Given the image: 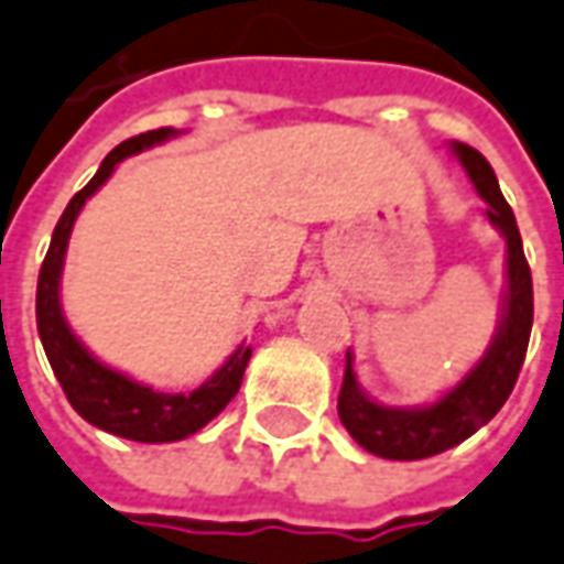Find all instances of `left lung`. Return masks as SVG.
Returning <instances> with one entry per match:
<instances>
[{"label": "left lung", "instance_id": "obj_1", "mask_svg": "<svg viewBox=\"0 0 564 564\" xmlns=\"http://www.w3.org/2000/svg\"><path fill=\"white\" fill-rule=\"evenodd\" d=\"M453 154L466 167L468 180L487 202V220L506 238V297L502 319L494 341L481 360L468 369L456 388L429 406H384L366 394L354 372V357L347 350V369L338 394V415L344 429L362 449L381 459H425L463 444L466 437L487 425L509 400L519 381L521 362L528 354L531 323H534V285L531 267L521 251L516 214L506 204L497 173L481 151L466 142H453Z\"/></svg>", "mask_w": 564, "mask_h": 564}]
</instances>
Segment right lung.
I'll use <instances>...</instances> for the list:
<instances>
[{
  "instance_id": "right-lung-1",
  "label": "right lung",
  "mask_w": 564,
  "mask_h": 564,
  "mask_svg": "<svg viewBox=\"0 0 564 564\" xmlns=\"http://www.w3.org/2000/svg\"><path fill=\"white\" fill-rule=\"evenodd\" d=\"M173 135H180L173 127L132 135L101 161L96 176L83 185L77 195L70 198V204L64 207L62 220L52 232V245H48V254H45L43 270H40V282H36L40 341H43L45 357L52 362L55 379L62 381L70 406L89 425H96V429L108 434H117V437H127V441H139V444H167V441H183L188 434L202 432L204 425L217 413H223L226 403L238 394L245 366L251 360V347L238 344L236 354L223 362L202 388H195L192 394H164V391L139 384L130 376H123V372H117L111 366L96 360L64 319V254H67V238H70V229H74V220L79 217L83 204L108 183V176L115 173V167L123 158L139 154V151L151 149V145H161Z\"/></svg>"
}]
</instances>
